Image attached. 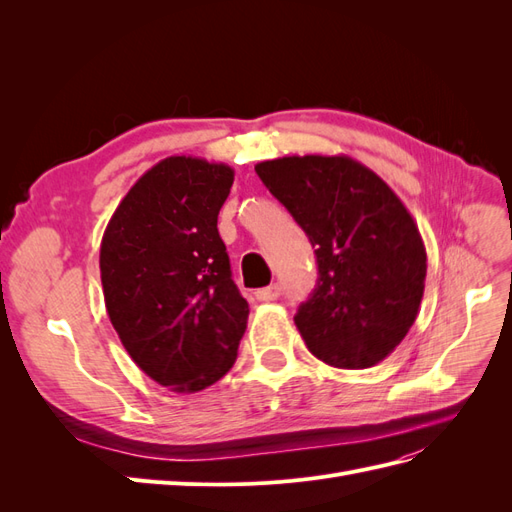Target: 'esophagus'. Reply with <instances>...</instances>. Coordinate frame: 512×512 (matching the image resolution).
I'll list each match as a JSON object with an SVG mask.
<instances>
[{
  "label": "esophagus",
  "instance_id": "esophagus-1",
  "mask_svg": "<svg viewBox=\"0 0 512 512\" xmlns=\"http://www.w3.org/2000/svg\"><path fill=\"white\" fill-rule=\"evenodd\" d=\"M280 294H282V288L277 286V284H271L267 288L256 290V299L258 301H275L277 297H280Z\"/></svg>",
  "mask_w": 512,
  "mask_h": 512
}]
</instances>
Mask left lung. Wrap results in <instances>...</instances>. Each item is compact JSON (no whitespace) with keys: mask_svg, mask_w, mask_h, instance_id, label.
Here are the masks:
<instances>
[{"mask_svg":"<svg viewBox=\"0 0 512 512\" xmlns=\"http://www.w3.org/2000/svg\"><path fill=\"white\" fill-rule=\"evenodd\" d=\"M256 173L316 247L318 284L294 316L309 352L339 369L386 359L416 320L427 275L406 205L348 156H286Z\"/></svg>","mask_w":512,"mask_h":512,"instance_id":"obj_1","label":"left lung"}]
</instances>
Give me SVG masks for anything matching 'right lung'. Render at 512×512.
I'll list each match as a JSON object with an SVG mask.
<instances>
[{
    "instance_id": "1",
    "label": "right lung",
    "mask_w": 512,
    "mask_h": 512,
    "mask_svg": "<svg viewBox=\"0 0 512 512\" xmlns=\"http://www.w3.org/2000/svg\"><path fill=\"white\" fill-rule=\"evenodd\" d=\"M232 181L226 164L170 156L132 185L102 237L108 318L132 361L177 393L218 382L247 327L218 232Z\"/></svg>"
}]
</instances>
